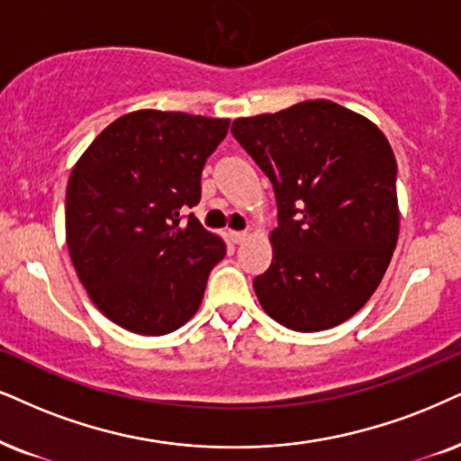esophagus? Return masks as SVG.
Returning <instances> with one entry per match:
<instances>
[{
    "label": "esophagus",
    "instance_id": "1",
    "mask_svg": "<svg viewBox=\"0 0 461 461\" xmlns=\"http://www.w3.org/2000/svg\"><path fill=\"white\" fill-rule=\"evenodd\" d=\"M229 237H230L232 243H241V241L248 240V232H243V230H229Z\"/></svg>",
    "mask_w": 461,
    "mask_h": 461
}]
</instances>
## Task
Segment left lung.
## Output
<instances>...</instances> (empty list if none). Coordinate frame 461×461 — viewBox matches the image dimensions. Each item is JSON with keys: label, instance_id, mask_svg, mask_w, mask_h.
Masks as SVG:
<instances>
[{"label": "left lung", "instance_id": "1", "mask_svg": "<svg viewBox=\"0 0 461 461\" xmlns=\"http://www.w3.org/2000/svg\"><path fill=\"white\" fill-rule=\"evenodd\" d=\"M232 136L274 184V260L254 277L263 310L293 331L331 329L372 297L400 235L387 136L329 100L241 117Z\"/></svg>", "mask_w": 461, "mask_h": 461}]
</instances>
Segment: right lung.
<instances>
[{
	"label": "right lung",
	"mask_w": 461,
	"mask_h": 461,
	"mask_svg": "<svg viewBox=\"0 0 461 461\" xmlns=\"http://www.w3.org/2000/svg\"><path fill=\"white\" fill-rule=\"evenodd\" d=\"M229 119L134 111L95 136L66 192V241L102 314L139 335H164L196 314L226 246L184 213Z\"/></svg>",
	"instance_id": "1"
}]
</instances>
